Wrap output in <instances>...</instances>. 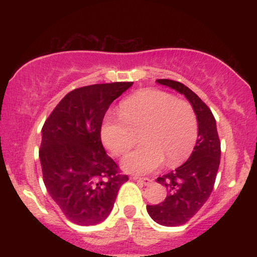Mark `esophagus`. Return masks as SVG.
I'll list each match as a JSON object with an SVG mask.
<instances>
[{"label": "esophagus", "instance_id": "esophagus-1", "mask_svg": "<svg viewBox=\"0 0 257 257\" xmlns=\"http://www.w3.org/2000/svg\"><path fill=\"white\" fill-rule=\"evenodd\" d=\"M133 180H135V181H139L141 182V184H144L145 186H149L152 184L153 180L150 179V178H139V176H132Z\"/></svg>", "mask_w": 257, "mask_h": 257}]
</instances>
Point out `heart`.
I'll return each mask as SVG.
<instances>
[{
	"mask_svg": "<svg viewBox=\"0 0 257 257\" xmlns=\"http://www.w3.org/2000/svg\"><path fill=\"white\" fill-rule=\"evenodd\" d=\"M119 117L108 113L102 120L101 140L112 155L119 157L143 144L123 159L129 173H150L166 161L176 167L192 153L198 139V119L192 105L168 91L149 88L120 102Z\"/></svg>",
	"mask_w": 257,
	"mask_h": 257,
	"instance_id": "obj_1",
	"label": "heart"
}]
</instances>
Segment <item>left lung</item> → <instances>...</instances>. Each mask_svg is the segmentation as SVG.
<instances>
[{"label": "left lung", "mask_w": 257, "mask_h": 257, "mask_svg": "<svg viewBox=\"0 0 257 257\" xmlns=\"http://www.w3.org/2000/svg\"><path fill=\"white\" fill-rule=\"evenodd\" d=\"M157 82L184 94L198 119V139L192 155L182 166L157 179L168 188L166 199L146 206L147 213L159 225L181 226L197 214L213 192L220 166L221 144L214 114L196 93L172 79Z\"/></svg>", "instance_id": "obj_1"}]
</instances>
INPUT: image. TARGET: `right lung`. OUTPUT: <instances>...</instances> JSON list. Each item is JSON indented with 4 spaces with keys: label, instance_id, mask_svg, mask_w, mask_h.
<instances>
[{
    "label": "right lung",
    "instance_id": "1",
    "mask_svg": "<svg viewBox=\"0 0 257 257\" xmlns=\"http://www.w3.org/2000/svg\"><path fill=\"white\" fill-rule=\"evenodd\" d=\"M133 82L91 84L70 91L44 122L40 161L47 191L76 225L104 221L128 175L106 155L101 124L114 99Z\"/></svg>",
    "mask_w": 257,
    "mask_h": 257
}]
</instances>
